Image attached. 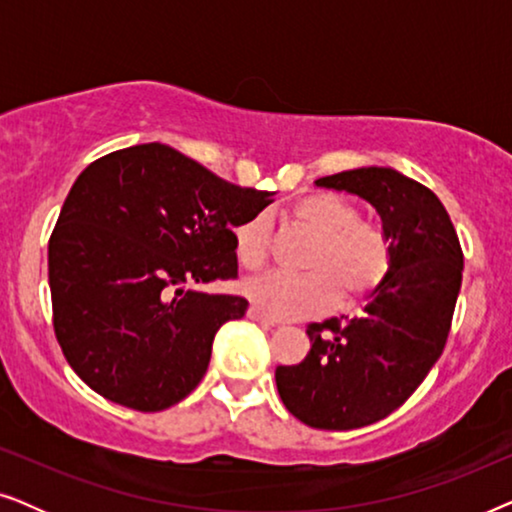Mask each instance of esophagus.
Returning <instances> with one entry per match:
<instances>
[{
  "label": "esophagus",
  "mask_w": 512,
  "mask_h": 512,
  "mask_svg": "<svg viewBox=\"0 0 512 512\" xmlns=\"http://www.w3.org/2000/svg\"><path fill=\"white\" fill-rule=\"evenodd\" d=\"M249 319L251 321H256V324H261V326H265V328H270V326H275L277 321L275 319H270L268 314H263L261 310H258V307H249Z\"/></svg>",
  "instance_id": "obj_1"
}]
</instances>
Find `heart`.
<instances>
[{
    "label": "heart",
    "mask_w": 512,
    "mask_h": 512,
    "mask_svg": "<svg viewBox=\"0 0 512 512\" xmlns=\"http://www.w3.org/2000/svg\"><path fill=\"white\" fill-rule=\"evenodd\" d=\"M286 219L314 237L303 258L305 275L249 279L242 291L268 317H307L342 303H361L380 291L394 265V242L382 226L359 219V209L335 193H310L291 202ZM242 268L261 270L270 256V219L254 214L233 230Z\"/></svg>",
    "instance_id": "1"
}]
</instances>
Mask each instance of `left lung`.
Listing matches in <instances>:
<instances>
[{"mask_svg": "<svg viewBox=\"0 0 512 512\" xmlns=\"http://www.w3.org/2000/svg\"><path fill=\"white\" fill-rule=\"evenodd\" d=\"M314 184L370 202L394 242L387 282L368 298L361 317L310 324L305 359L275 370L277 391L293 417L314 429L349 431L401 408L440 359L464 254L436 193L391 167H359Z\"/></svg>", "mask_w": 512, "mask_h": 512, "instance_id": "1", "label": "left lung"}]
</instances>
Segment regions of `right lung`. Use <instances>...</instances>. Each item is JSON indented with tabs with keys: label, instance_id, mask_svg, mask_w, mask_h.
<instances>
[{
	"label": "right lung",
	"instance_id": "1",
	"mask_svg": "<svg viewBox=\"0 0 512 512\" xmlns=\"http://www.w3.org/2000/svg\"><path fill=\"white\" fill-rule=\"evenodd\" d=\"M272 195L158 142L90 163L48 240L53 328L74 373L139 412L191 394L216 331L249 307L191 286L237 277L233 228Z\"/></svg>",
	"mask_w": 512,
	"mask_h": 512
}]
</instances>
